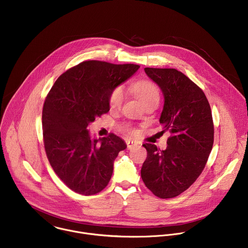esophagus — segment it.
<instances>
[{
	"label": "esophagus",
	"mask_w": 248,
	"mask_h": 248,
	"mask_svg": "<svg viewBox=\"0 0 248 248\" xmlns=\"http://www.w3.org/2000/svg\"><path fill=\"white\" fill-rule=\"evenodd\" d=\"M126 144H127L128 149H132L133 147H135L138 144V142L135 140H126Z\"/></svg>",
	"instance_id": "1"
}]
</instances>
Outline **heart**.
I'll return each mask as SVG.
<instances>
[{"mask_svg":"<svg viewBox=\"0 0 248 248\" xmlns=\"http://www.w3.org/2000/svg\"><path fill=\"white\" fill-rule=\"evenodd\" d=\"M132 92L140 99V101L146 105L150 102L159 101L160 92L157 84L149 79H139L131 84ZM125 100V91L122 86L114 87L110 93L108 98L109 108L111 109H117L121 108L123 102ZM129 133H133V130L128 128Z\"/></svg>","mask_w":248,"mask_h":248,"instance_id":"1","label":"heart"}]
</instances>
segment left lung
I'll use <instances>...</instances> for the list:
<instances>
[{
    "instance_id": "1",
    "label": "left lung",
    "mask_w": 248,
    "mask_h": 248,
    "mask_svg": "<svg viewBox=\"0 0 248 248\" xmlns=\"http://www.w3.org/2000/svg\"><path fill=\"white\" fill-rule=\"evenodd\" d=\"M161 88L165 104L160 117L168 146L142 144L147 157L140 170L145 186L158 198L170 199L187 190L200 176L214 140L209 103L203 91L175 69L145 68Z\"/></svg>"
}]
</instances>
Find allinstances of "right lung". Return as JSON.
<instances>
[{
    "instance_id": "1",
    "label": "right lung",
    "mask_w": 248,
    "mask_h": 248,
    "mask_svg": "<svg viewBox=\"0 0 248 248\" xmlns=\"http://www.w3.org/2000/svg\"><path fill=\"white\" fill-rule=\"evenodd\" d=\"M135 64L84 61L62 74L48 92L43 108V135L47 159L59 178L73 191L95 195L108 184L113 162L127 146L116 135L92 140L87 130L109 110L110 91L132 77Z\"/></svg>"
}]
</instances>
